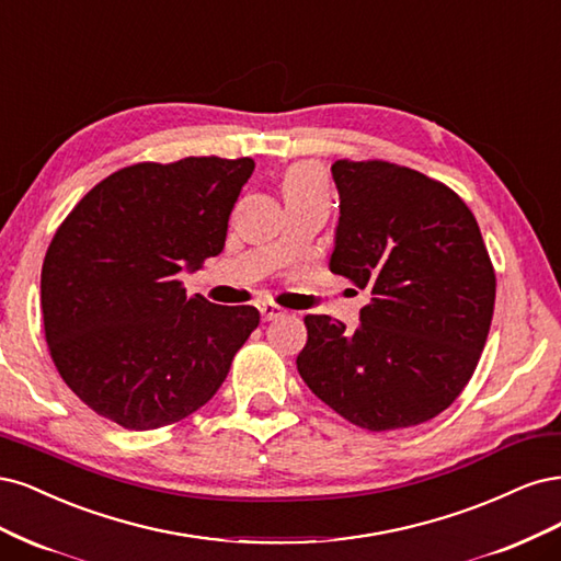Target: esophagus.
Segmentation results:
<instances>
[{
	"label": "esophagus",
	"mask_w": 561,
	"mask_h": 561,
	"mask_svg": "<svg viewBox=\"0 0 561 561\" xmlns=\"http://www.w3.org/2000/svg\"><path fill=\"white\" fill-rule=\"evenodd\" d=\"M259 312H261V319H263V321H273V319H277V317L284 314L282 307H277V305H273V302L259 305Z\"/></svg>",
	"instance_id": "1"
}]
</instances>
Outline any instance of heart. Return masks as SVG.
<instances>
[{"label": "heart", "instance_id": "1", "mask_svg": "<svg viewBox=\"0 0 561 561\" xmlns=\"http://www.w3.org/2000/svg\"><path fill=\"white\" fill-rule=\"evenodd\" d=\"M286 197H323V176L314 165H298L286 174Z\"/></svg>", "mask_w": 561, "mask_h": 561}]
</instances>
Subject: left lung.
I'll return each instance as SVG.
<instances>
[{
  "label": "left lung",
  "instance_id": "obj_1",
  "mask_svg": "<svg viewBox=\"0 0 561 561\" xmlns=\"http://www.w3.org/2000/svg\"><path fill=\"white\" fill-rule=\"evenodd\" d=\"M331 273L370 288L358 329L307 314L296 364L347 422H428L471 379L494 314L496 275L473 211L445 184L387 160H335Z\"/></svg>",
  "mask_w": 561,
  "mask_h": 561
}]
</instances>
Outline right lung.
Instances as JSON below:
<instances>
[{"label": "right lung", "instance_id": "obj_1", "mask_svg": "<svg viewBox=\"0 0 561 561\" xmlns=\"http://www.w3.org/2000/svg\"><path fill=\"white\" fill-rule=\"evenodd\" d=\"M251 172V158L137 162L90 188L53 234L44 333L65 385L90 410L149 431L219 391L261 314L186 296L176 275L221 254Z\"/></svg>", "mask_w": 561, "mask_h": 561}]
</instances>
